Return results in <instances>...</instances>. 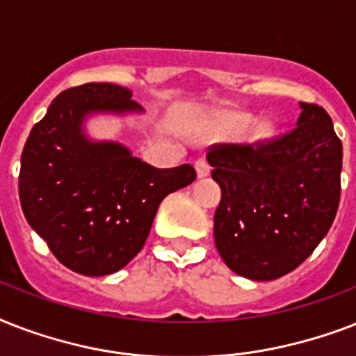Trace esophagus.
I'll return each mask as SVG.
<instances>
[{
    "instance_id": "esophagus-1",
    "label": "esophagus",
    "mask_w": 356,
    "mask_h": 356,
    "mask_svg": "<svg viewBox=\"0 0 356 356\" xmlns=\"http://www.w3.org/2000/svg\"><path fill=\"white\" fill-rule=\"evenodd\" d=\"M195 172H197V177L200 179L207 177V175L211 173V166H209V162L203 161V159H200V161L195 162Z\"/></svg>"
}]
</instances>
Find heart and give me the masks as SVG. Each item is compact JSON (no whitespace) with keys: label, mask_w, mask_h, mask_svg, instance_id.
I'll return each mask as SVG.
<instances>
[{"label":"heart","mask_w":356,"mask_h":356,"mask_svg":"<svg viewBox=\"0 0 356 356\" xmlns=\"http://www.w3.org/2000/svg\"><path fill=\"white\" fill-rule=\"evenodd\" d=\"M229 123H231V127L234 131H245V129L253 123V116H249V114H243V113H234L229 116ZM270 125L268 123H259L257 127L253 129V134L257 138H264L270 134Z\"/></svg>","instance_id":"heart-1"}]
</instances>
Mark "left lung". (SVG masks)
Wrapping results in <instances>:
<instances>
[{"mask_svg": "<svg viewBox=\"0 0 356 356\" xmlns=\"http://www.w3.org/2000/svg\"><path fill=\"white\" fill-rule=\"evenodd\" d=\"M298 127L268 144L216 145L207 155L222 188L214 242L251 281L296 270L331 229L340 203L342 142L325 108L299 103Z\"/></svg>", "mask_w": 356, "mask_h": 356, "instance_id": "left-lung-1", "label": "left lung"}]
</instances>
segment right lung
Listing matches in <instances>:
<instances>
[{
    "label": "right lung",
    "instance_id": "obj_1",
    "mask_svg": "<svg viewBox=\"0 0 356 356\" xmlns=\"http://www.w3.org/2000/svg\"><path fill=\"white\" fill-rule=\"evenodd\" d=\"M133 92L86 83L60 92L25 142L19 203L25 220L51 253L81 275L122 270L144 248L159 205L195 181L181 164L159 170L116 140H94L85 129L97 114H140Z\"/></svg>",
    "mask_w": 356,
    "mask_h": 356
}]
</instances>
